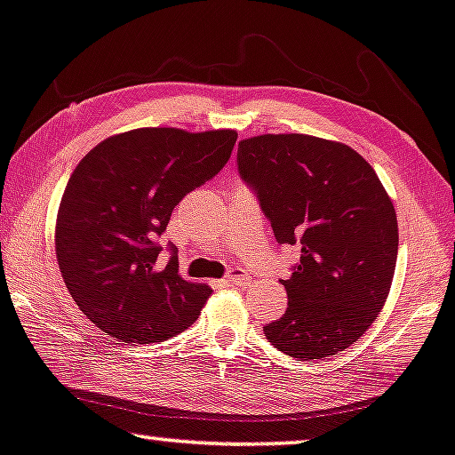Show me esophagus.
I'll return each mask as SVG.
<instances>
[{"label": "esophagus", "instance_id": "1", "mask_svg": "<svg viewBox=\"0 0 455 455\" xmlns=\"http://www.w3.org/2000/svg\"><path fill=\"white\" fill-rule=\"evenodd\" d=\"M224 281L231 283V284H245V283H250V275H247L243 268H233L231 272H228Z\"/></svg>", "mask_w": 455, "mask_h": 455}]
</instances>
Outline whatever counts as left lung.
I'll use <instances>...</instances> for the list:
<instances>
[{
  "instance_id": "left-lung-1",
  "label": "left lung",
  "mask_w": 455,
  "mask_h": 455,
  "mask_svg": "<svg viewBox=\"0 0 455 455\" xmlns=\"http://www.w3.org/2000/svg\"><path fill=\"white\" fill-rule=\"evenodd\" d=\"M239 172L278 243H299L289 307L264 326L278 351L323 360L355 343L383 310L397 262V214L377 172L349 145L299 132L239 141Z\"/></svg>"
}]
</instances>
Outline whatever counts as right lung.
Instances as JSON below:
<instances>
[{
	"instance_id": "add662e5",
	"label": "right lung",
	"mask_w": 455,
	"mask_h": 455,
	"mask_svg": "<svg viewBox=\"0 0 455 455\" xmlns=\"http://www.w3.org/2000/svg\"><path fill=\"white\" fill-rule=\"evenodd\" d=\"M237 132L145 126L97 143L70 174L56 218L60 272L84 316L118 341H166L212 295L179 259L157 264V237L180 199L231 157Z\"/></svg>"
}]
</instances>
